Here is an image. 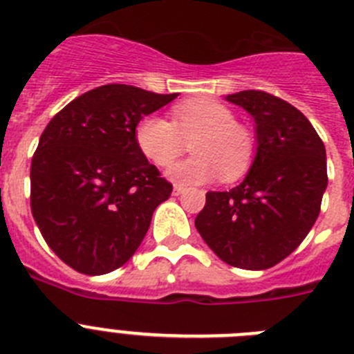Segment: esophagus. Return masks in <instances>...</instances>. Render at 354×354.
I'll return each instance as SVG.
<instances>
[{
    "instance_id": "1",
    "label": "esophagus",
    "mask_w": 354,
    "mask_h": 354,
    "mask_svg": "<svg viewBox=\"0 0 354 354\" xmlns=\"http://www.w3.org/2000/svg\"><path fill=\"white\" fill-rule=\"evenodd\" d=\"M184 192H186V187H183V186H174V195H175V196L183 195Z\"/></svg>"
}]
</instances>
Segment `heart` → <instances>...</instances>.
<instances>
[{"mask_svg":"<svg viewBox=\"0 0 354 354\" xmlns=\"http://www.w3.org/2000/svg\"><path fill=\"white\" fill-rule=\"evenodd\" d=\"M136 143L150 162L167 167L186 150L195 156L174 162L167 175L184 186L221 179L232 183L248 171L255 158V138L237 124L228 106L211 99H193L171 109V122L159 115L140 120L134 131Z\"/></svg>","mask_w":354,"mask_h":354,"instance_id":"obj_1","label":"heart"}]
</instances>
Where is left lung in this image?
Segmentation results:
<instances>
[{"label":"left lung","mask_w":354,"mask_h":354,"mask_svg":"<svg viewBox=\"0 0 354 354\" xmlns=\"http://www.w3.org/2000/svg\"><path fill=\"white\" fill-rule=\"evenodd\" d=\"M225 99L253 117L257 150L239 186L205 195L195 227L227 264L268 270L298 248L317 220L328 186L326 150L289 102L259 90Z\"/></svg>","instance_id":"8db88e82"}]
</instances>
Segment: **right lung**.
<instances>
[{"label":"right lung","instance_id":"add662e5","mask_svg":"<svg viewBox=\"0 0 354 354\" xmlns=\"http://www.w3.org/2000/svg\"><path fill=\"white\" fill-rule=\"evenodd\" d=\"M175 97L104 84L68 102L44 129L31 159V212L72 270L106 274L142 245L171 184L147 161L134 131Z\"/></svg>","mask_w":354,"mask_h":354}]
</instances>
